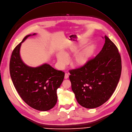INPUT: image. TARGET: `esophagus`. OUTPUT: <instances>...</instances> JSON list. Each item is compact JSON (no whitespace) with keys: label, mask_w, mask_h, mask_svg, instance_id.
<instances>
[{"label":"esophagus","mask_w":132,"mask_h":132,"mask_svg":"<svg viewBox=\"0 0 132 132\" xmlns=\"http://www.w3.org/2000/svg\"><path fill=\"white\" fill-rule=\"evenodd\" d=\"M68 77H69V74L68 73H65L64 78L65 79H67V78H68Z\"/></svg>","instance_id":"34e87169"}]
</instances>
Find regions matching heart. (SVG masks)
Wrapping results in <instances>:
<instances>
[{
  "label": "heart",
  "instance_id": "1",
  "mask_svg": "<svg viewBox=\"0 0 132 132\" xmlns=\"http://www.w3.org/2000/svg\"><path fill=\"white\" fill-rule=\"evenodd\" d=\"M78 46H71L68 50L64 51V54L59 52L57 55V59L58 65L60 68H63L68 63L67 56H70L72 54H75L78 51ZM93 53L92 47L86 48L82 52L76 55L74 59V63L77 67H83L87 64L89 61Z\"/></svg>",
  "mask_w": 132,
  "mask_h": 132
}]
</instances>
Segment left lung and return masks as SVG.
<instances>
[{
	"mask_svg": "<svg viewBox=\"0 0 132 132\" xmlns=\"http://www.w3.org/2000/svg\"><path fill=\"white\" fill-rule=\"evenodd\" d=\"M105 43L85 65L70 71L72 91L82 107L93 109L106 102L114 93L122 70L121 58L114 44L105 35Z\"/></svg>",
	"mask_w": 132,
	"mask_h": 132,
	"instance_id": "left-lung-1",
	"label": "left lung"
}]
</instances>
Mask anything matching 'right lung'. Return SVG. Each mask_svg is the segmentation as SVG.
<instances>
[{
  "instance_id": "obj_1",
  "label": "right lung",
  "mask_w": 132,
  "mask_h": 132,
  "mask_svg": "<svg viewBox=\"0 0 132 132\" xmlns=\"http://www.w3.org/2000/svg\"><path fill=\"white\" fill-rule=\"evenodd\" d=\"M26 36L13 50L10 61V73L18 94L31 107L42 111L53 108L57 101V90L62 84L64 73L52 68L48 63L37 67L28 66L20 56L22 43Z\"/></svg>"
}]
</instances>
